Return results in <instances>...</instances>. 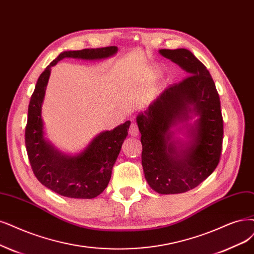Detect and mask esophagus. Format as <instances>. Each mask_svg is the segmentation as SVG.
I'll list each match as a JSON object with an SVG mask.
<instances>
[{
    "mask_svg": "<svg viewBox=\"0 0 254 254\" xmlns=\"http://www.w3.org/2000/svg\"><path fill=\"white\" fill-rule=\"evenodd\" d=\"M129 135L132 137H137L139 135V128L136 122H132V125L129 127Z\"/></svg>",
    "mask_w": 254,
    "mask_h": 254,
    "instance_id": "1",
    "label": "esophagus"
}]
</instances>
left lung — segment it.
Returning a JSON list of instances; mask_svg holds the SVG:
<instances>
[{
  "label": "left lung",
  "mask_w": 254,
  "mask_h": 254,
  "mask_svg": "<svg viewBox=\"0 0 254 254\" xmlns=\"http://www.w3.org/2000/svg\"><path fill=\"white\" fill-rule=\"evenodd\" d=\"M159 53L181 67L187 77L165 89L138 114L141 162L155 191L182 193L202 183L219 164L224 133L221 102L209 71L190 50ZM177 131H184L186 139L176 137Z\"/></svg>",
  "instance_id": "1"
}]
</instances>
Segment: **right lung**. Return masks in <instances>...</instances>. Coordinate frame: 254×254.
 Here are the masks:
<instances>
[{
    "label": "right lung",
    "mask_w": 254,
    "mask_h": 254,
    "mask_svg": "<svg viewBox=\"0 0 254 254\" xmlns=\"http://www.w3.org/2000/svg\"><path fill=\"white\" fill-rule=\"evenodd\" d=\"M117 51L116 46L64 51L50 63L35 84L28 108L25 130L28 158L37 180L47 189L67 198L93 199L107 189L113 166L127 136L130 121L101 132L76 155L61 152L45 137L42 117V106L51 67L64 59L98 61L111 58Z\"/></svg>",
    "instance_id": "add662e5"
}]
</instances>
